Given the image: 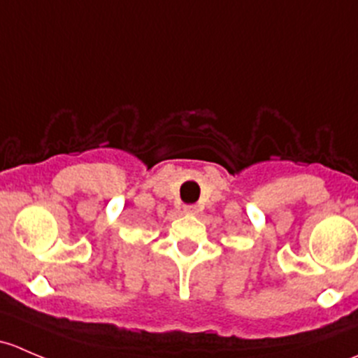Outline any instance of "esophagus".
Returning <instances> with one entry per match:
<instances>
[{
  "mask_svg": "<svg viewBox=\"0 0 358 358\" xmlns=\"http://www.w3.org/2000/svg\"><path fill=\"white\" fill-rule=\"evenodd\" d=\"M183 211H185L187 215H197V211H199V209H197L196 204H189L183 208Z\"/></svg>",
  "mask_w": 358,
  "mask_h": 358,
  "instance_id": "esophagus-1",
  "label": "esophagus"
}]
</instances>
